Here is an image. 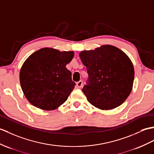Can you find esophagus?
Segmentation results:
<instances>
[{
    "mask_svg": "<svg viewBox=\"0 0 154 154\" xmlns=\"http://www.w3.org/2000/svg\"><path fill=\"white\" fill-rule=\"evenodd\" d=\"M82 85H83V82H82V81H79L76 83V87L78 88H82Z\"/></svg>",
    "mask_w": 154,
    "mask_h": 154,
    "instance_id": "obj_1",
    "label": "esophagus"
}]
</instances>
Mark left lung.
<instances>
[{
	"label": "left lung",
	"instance_id": "left-lung-1",
	"mask_svg": "<svg viewBox=\"0 0 154 154\" xmlns=\"http://www.w3.org/2000/svg\"><path fill=\"white\" fill-rule=\"evenodd\" d=\"M86 66L89 82L82 91L88 102L100 110L120 106L132 91L134 70L133 63L120 49L109 44L79 54Z\"/></svg>",
	"mask_w": 154,
	"mask_h": 154
}]
</instances>
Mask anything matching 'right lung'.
<instances>
[{
  "label": "right lung",
  "mask_w": 154,
  "mask_h": 154,
  "mask_svg": "<svg viewBox=\"0 0 154 154\" xmlns=\"http://www.w3.org/2000/svg\"><path fill=\"white\" fill-rule=\"evenodd\" d=\"M74 55L73 51L43 48L25 60L20 69V81L24 95L32 105L52 110L67 100L76 85L66 68Z\"/></svg>",
  "instance_id": "1"
}]
</instances>
